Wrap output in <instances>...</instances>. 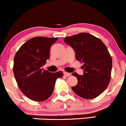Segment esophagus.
Returning <instances> with one entry per match:
<instances>
[{
  "instance_id": "34e87169",
  "label": "esophagus",
  "mask_w": 126,
  "mask_h": 126,
  "mask_svg": "<svg viewBox=\"0 0 126 126\" xmlns=\"http://www.w3.org/2000/svg\"><path fill=\"white\" fill-rule=\"evenodd\" d=\"M63 74H64V75L66 76V77H70V73H68V72H65L64 73H63Z\"/></svg>"
}]
</instances>
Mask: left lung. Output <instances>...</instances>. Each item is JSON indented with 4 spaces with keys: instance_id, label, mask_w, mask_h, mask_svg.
I'll use <instances>...</instances> for the list:
<instances>
[{
    "instance_id": "8db88e82",
    "label": "left lung",
    "mask_w": 126,
    "mask_h": 126,
    "mask_svg": "<svg viewBox=\"0 0 126 126\" xmlns=\"http://www.w3.org/2000/svg\"><path fill=\"white\" fill-rule=\"evenodd\" d=\"M76 54V59L83 63V75L73 73L78 84L72 88L81 97L91 99L97 97L107 88L110 81L112 59L101 40L90 33H78L64 38Z\"/></svg>"
}]
</instances>
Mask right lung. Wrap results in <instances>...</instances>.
I'll return each instance as SVG.
<instances>
[{
  "label": "right lung",
  "mask_w": 126,
  "mask_h": 126,
  "mask_svg": "<svg viewBox=\"0 0 126 126\" xmlns=\"http://www.w3.org/2000/svg\"><path fill=\"white\" fill-rule=\"evenodd\" d=\"M58 39L33 37L25 42L16 53L15 77L21 92L31 100H47L53 94L56 79L63 76L62 71L51 73L42 68L49 58L51 46Z\"/></svg>",
  "instance_id": "right-lung-1"
}]
</instances>
